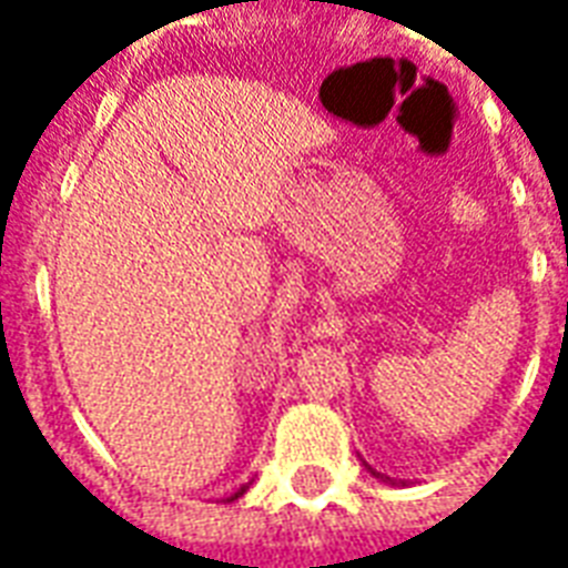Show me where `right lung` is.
<instances>
[{
    "instance_id": "1",
    "label": "right lung",
    "mask_w": 568,
    "mask_h": 568,
    "mask_svg": "<svg viewBox=\"0 0 568 568\" xmlns=\"http://www.w3.org/2000/svg\"><path fill=\"white\" fill-rule=\"evenodd\" d=\"M248 489V484H243V487L236 489V493H231V496H227V501H234V499H240V496H243V493H246Z\"/></svg>"
}]
</instances>
